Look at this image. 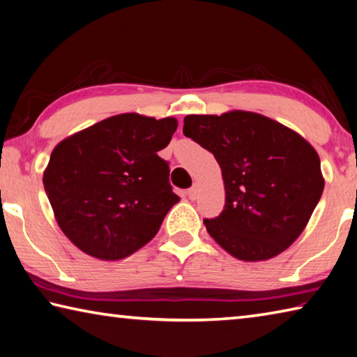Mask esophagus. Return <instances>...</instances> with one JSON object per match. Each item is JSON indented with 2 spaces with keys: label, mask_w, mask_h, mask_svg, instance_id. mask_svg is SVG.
<instances>
[{
  "label": "esophagus",
  "mask_w": 357,
  "mask_h": 357,
  "mask_svg": "<svg viewBox=\"0 0 357 357\" xmlns=\"http://www.w3.org/2000/svg\"><path fill=\"white\" fill-rule=\"evenodd\" d=\"M187 197H189L192 201H195L199 197V187L197 184H193L189 190H187Z\"/></svg>",
  "instance_id": "obj_1"
}]
</instances>
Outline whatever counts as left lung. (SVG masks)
Segmentation results:
<instances>
[{
    "label": "left lung",
    "instance_id": "left-lung-1",
    "mask_svg": "<svg viewBox=\"0 0 357 357\" xmlns=\"http://www.w3.org/2000/svg\"><path fill=\"white\" fill-rule=\"evenodd\" d=\"M183 132L222 168L225 207L204 225L223 250L241 261H265L300 237L325 187L312 145L281 123L246 111L187 115Z\"/></svg>",
    "mask_w": 357,
    "mask_h": 357
}]
</instances>
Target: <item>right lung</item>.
<instances>
[{
	"label": "right lung",
	"mask_w": 357,
	"mask_h": 357,
	"mask_svg": "<svg viewBox=\"0 0 357 357\" xmlns=\"http://www.w3.org/2000/svg\"><path fill=\"white\" fill-rule=\"evenodd\" d=\"M178 128L173 116H109L57 145L43 185L57 225L77 248L102 261L137 251L158 234L179 197L158 151Z\"/></svg>",
	"instance_id": "1"
}]
</instances>
